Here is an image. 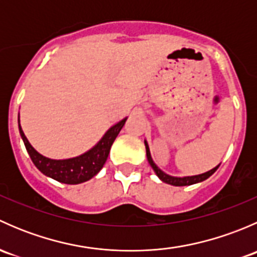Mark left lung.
I'll list each match as a JSON object with an SVG mask.
<instances>
[{"label":"left lung","mask_w":257,"mask_h":257,"mask_svg":"<svg viewBox=\"0 0 257 257\" xmlns=\"http://www.w3.org/2000/svg\"><path fill=\"white\" fill-rule=\"evenodd\" d=\"M144 144H145V150H147L148 162H149L150 167L153 168V170H154L155 174H157V177L159 178L160 180L164 181V183H167V184H170V185L185 186V185H193V184H196V183H201V181L206 180V179L211 177V175L216 172L217 168H219V165H220V164L216 165V167L212 168V169L209 170V172L203 173V174H199V175H191V177H173V175L167 174V173L163 172L160 168H158V165L155 164L154 160H153V158H152V155H150L149 145H148L147 141H144Z\"/></svg>","instance_id":"obj_1"}]
</instances>
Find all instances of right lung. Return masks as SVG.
Instances as JSON below:
<instances>
[{"instance_id": "obj_1", "label": "right lung", "mask_w": 257, "mask_h": 257, "mask_svg": "<svg viewBox=\"0 0 257 257\" xmlns=\"http://www.w3.org/2000/svg\"><path fill=\"white\" fill-rule=\"evenodd\" d=\"M126 118L121 119L113 126H110L104 136L102 137L99 142L90 148L88 152L83 153L78 157L69 158V159H51V158L45 157L40 154L35 148L31 145L28 139L26 138L22 128L20 124V115H18V129H20L21 138L25 143L27 153L30 154L33 164L36 165L38 170L46 177H49L54 180L59 181L63 184H74L84 183V181L92 179L94 175H97L100 172V169L104 165L108 155H109L110 147L113 142L115 141L116 136L123 128Z\"/></svg>"}]
</instances>
